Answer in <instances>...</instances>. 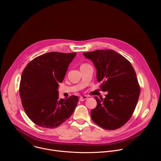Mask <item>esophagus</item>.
I'll use <instances>...</instances> for the list:
<instances>
[{"instance_id":"esophagus-1","label":"esophagus","mask_w":161,"mask_h":161,"mask_svg":"<svg viewBox=\"0 0 161 161\" xmlns=\"http://www.w3.org/2000/svg\"><path fill=\"white\" fill-rule=\"evenodd\" d=\"M88 98V96H81L80 98V101H84L85 100H86Z\"/></svg>"}]
</instances>
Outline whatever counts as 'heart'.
<instances>
[{"label":"heart","instance_id":"heart-1","mask_svg":"<svg viewBox=\"0 0 161 161\" xmlns=\"http://www.w3.org/2000/svg\"><path fill=\"white\" fill-rule=\"evenodd\" d=\"M85 65V64H82V65Z\"/></svg>","mask_w":161,"mask_h":161}]
</instances>
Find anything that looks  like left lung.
I'll return each mask as SVG.
<instances>
[{
  "instance_id": "1",
  "label": "left lung",
  "mask_w": 161,
  "mask_h": 161,
  "mask_svg": "<svg viewBox=\"0 0 161 161\" xmlns=\"http://www.w3.org/2000/svg\"><path fill=\"white\" fill-rule=\"evenodd\" d=\"M94 63L101 88L108 92L106 97H95L97 106L91 118L101 127L115 130L130 119L138 101L140 87L130 62L112 50H98L83 53Z\"/></svg>"
}]
</instances>
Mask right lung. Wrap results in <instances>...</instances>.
<instances>
[{
  "mask_svg": "<svg viewBox=\"0 0 161 161\" xmlns=\"http://www.w3.org/2000/svg\"><path fill=\"white\" fill-rule=\"evenodd\" d=\"M76 53L49 52L31 61L22 73L19 84L21 104L28 117L43 128L53 129L73 113L79 99H59L58 83Z\"/></svg>",
  "mask_w": 161,
  "mask_h": 161,
  "instance_id": "obj_1",
  "label": "right lung"
}]
</instances>
